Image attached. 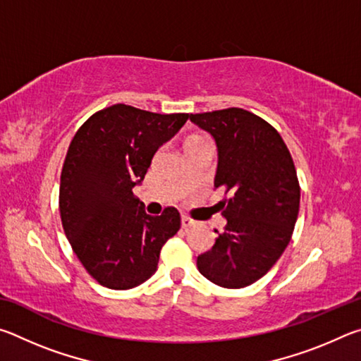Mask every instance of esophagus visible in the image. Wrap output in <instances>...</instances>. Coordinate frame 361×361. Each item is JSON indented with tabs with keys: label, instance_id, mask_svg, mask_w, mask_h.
<instances>
[{
	"label": "esophagus",
	"instance_id": "obj_1",
	"mask_svg": "<svg viewBox=\"0 0 361 361\" xmlns=\"http://www.w3.org/2000/svg\"><path fill=\"white\" fill-rule=\"evenodd\" d=\"M195 223L192 221L191 218H188V216H181V226H183V229H189V228H192Z\"/></svg>",
	"mask_w": 361,
	"mask_h": 361
}]
</instances>
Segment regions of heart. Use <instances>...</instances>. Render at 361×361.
<instances>
[{
  "instance_id": "obj_1",
  "label": "heart",
  "mask_w": 361,
  "mask_h": 361,
  "mask_svg": "<svg viewBox=\"0 0 361 361\" xmlns=\"http://www.w3.org/2000/svg\"><path fill=\"white\" fill-rule=\"evenodd\" d=\"M197 140H200V138H197V137H191L188 140V143H191V142H197Z\"/></svg>"
}]
</instances>
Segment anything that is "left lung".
Here are the masks:
<instances>
[{
    "label": "left lung",
    "instance_id": "1",
    "mask_svg": "<svg viewBox=\"0 0 361 361\" xmlns=\"http://www.w3.org/2000/svg\"><path fill=\"white\" fill-rule=\"evenodd\" d=\"M216 143L215 188L226 218L212 250L197 256V269L223 288L255 283L276 264L291 240L301 189L288 148L274 127L242 108L189 116Z\"/></svg>",
    "mask_w": 361,
    "mask_h": 361
}]
</instances>
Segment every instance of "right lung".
<instances>
[{
	"instance_id": "1",
	"label": "right lung",
	"mask_w": 361,
	"mask_h": 361,
	"mask_svg": "<svg viewBox=\"0 0 361 361\" xmlns=\"http://www.w3.org/2000/svg\"><path fill=\"white\" fill-rule=\"evenodd\" d=\"M188 119L186 113L157 114L118 103L90 116L71 140L60 175V218L78 259L106 288L146 282L162 245L180 229L175 207L151 216L133 188Z\"/></svg>"
}]
</instances>
